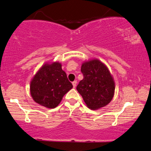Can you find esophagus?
Segmentation results:
<instances>
[{"label":"esophagus","instance_id":"1","mask_svg":"<svg viewBox=\"0 0 151 151\" xmlns=\"http://www.w3.org/2000/svg\"><path fill=\"white\" fill-rule=\"evenodd\" d=\"M72 84H73V87L75 88L76 86V84H77V81H76V80H75V81H73V82H72Z\"/></svg>","mask_w":151,"mask_h":151}]
</instances>
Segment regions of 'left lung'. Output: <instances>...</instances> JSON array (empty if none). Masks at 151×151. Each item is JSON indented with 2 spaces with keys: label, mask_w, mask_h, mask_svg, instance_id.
<instances>
[{
  "label": "left lung",
  "mask_w": 151,
  "mask_h": 151,
  "mask_svg": "<svg viewBox=\"0 0 151 151\" xmlns=\"http://www.w3.org/2000/svg\"><path fill=\"white\" fill-rule=\"evenodd\" d=\"M81 72L84 78L76 89L88 108L96 110L108 104L114 96L115 82L106 66L93 59L82 63Z\"/></svg>",
  "instance_id": "8db88e82"
}]
</instances>
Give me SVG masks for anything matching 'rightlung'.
Here are the masks:
<instances>
[{"label":"right lung","mask_w":151,"mask_h":151,"mask_svg":"<svg viewBox=\"0 0 151 151\" xmlns=\"http://www.w3.org/2000/svg\"><path fill=\"white\" fill-rule=\"evenodd\" d=\"M73 88L58 62L46 63L38 70L30 83L33 100L41 106L54 109L63 96Z\"/></svg>","instance_id":"add662e5"}]
</instances>
